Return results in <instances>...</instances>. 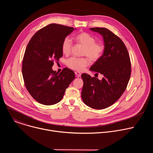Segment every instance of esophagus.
Listing matches in <instances>:
<instances>
[{"instance_id": "34e87169", "label": "esophagus", "mask_w": 153, "mask_h": 153, "mask_svg": "<svg viewBox=\"0 0 153 153\" xmlns=\"http://www.w3.org/2000/svg\"><path fill=\"white\" fill-rule=\"evenodd\" d=\"M75 74H76L77 77H80V76H81V73H79V72H78V71L75 72Z\"/></svg>"}]
</instances>
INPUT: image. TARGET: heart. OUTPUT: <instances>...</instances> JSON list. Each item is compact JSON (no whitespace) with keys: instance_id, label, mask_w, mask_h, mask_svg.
I'll list each match as a JSON object with an SVG mask.
<instances>
[{"instance_id":"obj_1","label":"heart","mask_w":153,"mask_h":153,"mask_svg":"<svg viewBox=\"0 0 153 153\" xmlns=\"http://www.w3.org/2000/svg\"><path fill=\"white\" fill-rule=\"evenodd\" d=\"M75 41L79 44L84 46L82 55L86 56L93 62L99 60L102 56L105 47L101 42H96V38L91 34L81 32L74 36ZM72 42L68 37H65L61 45V50L63 54L68 55L70 53L72 48ZM67 65L69 68L77 71H83L89 63L88 59L86 57H73L67 60Z\"/></svg>"}]
</instances>
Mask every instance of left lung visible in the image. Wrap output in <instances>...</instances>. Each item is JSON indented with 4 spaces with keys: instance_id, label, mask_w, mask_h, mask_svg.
I'll list each match as a JSON object with an SVG mask.
<instances>
[{
    "instance_id": "1",
    "label": "left lung",
    "mask_w": 153,
    "mask_h": 153,
    "mask_svg": "<svg viewBox=\"0 0 153 153\" xmlns=\"http://www.w3.org/2000/svg\"><path fill=\"white\" fill-rule=\"evenodd\" d=\"M103 39L105 50L90 68V71L103 76L102 80L83 73L81 93L83 102L96 110L114 104L126 90L131 76V61L122 40L105 28H91Z\"/></svg>"
}]
</instances>
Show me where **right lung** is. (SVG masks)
I'll list each match as a JSON object with an SVG mask.
<instances>
[{"label":"right lung","mask_w":153,"mask_h":153,"mask_svg":"<svg viewBox=\"0 0 153 153\" xmlns=\"http://www.w3.org/2000/svg\"><path fill=\"white\" fill-rule=\"evenodd\" d=\"M75 29L51 24L39 30L30 39L24 54L22 72L26 88L39 103L59 102L75 79L73 70L64 68L58 74L52 69L54 60L62 56L63 40Z\"/></svg>","instance_id":"1"}]
</instances>
